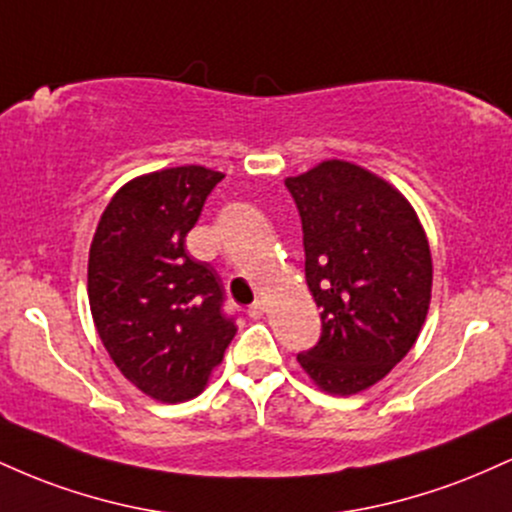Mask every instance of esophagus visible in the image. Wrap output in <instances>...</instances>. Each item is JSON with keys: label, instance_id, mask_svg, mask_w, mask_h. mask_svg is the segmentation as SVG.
Listing matches in <instances>:
<instances>
[{"label": "esophagus", "instance_id": "obj_1", "mask_svg": "<svg viewBox=\"0 0 512 512\" xmlns=\"http://www.w3.org/2000/svg\"><path fill=\"white\" fill-rule=\"evenodd\" d=\"M248 315L252 317V320H260V317L264 315V303L262 301H255L248 308Z\"/></svg>", "mask_w": 512, "mask_h": 512}]
</instances>
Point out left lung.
Segmentation results:
<instances>
[{"label": "left lung", "instance_id": "8db88e82", "mask_svg": "<svg viewBox=\"0 0 512 512\" xmlns=\"http://www.w3.org/2000/svg\"><path fill=\"white\" fill-rule=\"evenodd\" d=\"M303 226L305 281L322 310L298 354L332 395H356L409 354L431 303L433 264L414 209L378 175L346 161L286 178Z\"/></svg>", "mask_w": 512, "mask_h": 512}]
</instances>
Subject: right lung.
Returning <instances> with one entry per match:
<instances>
[{
  "mask_svg": "<svg viewBox=\"0 0 512 512\" xmlns=\"http://www.w3.org/2000/svg\"><path fill=\"white\" fill-rule=\"evenodd\" d=\"M221 173L166 168L127 182L105 207L88 255V303L115 366L149 397L185 402L236 337L221 276L185 250Z\"/></svg>",
  "mask_w": 512,
  "mask_h": 512,
  "instance_id": "1",
  "label": "right lung"
}]
</instances>
